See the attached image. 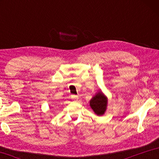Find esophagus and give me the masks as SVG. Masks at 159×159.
I'll use <instances>...</instances> for the list:
<instances>
[{"label":"esophagus","instance_id":"1","mask_svg":"<svg viewBox=\"0 0 159 159\" xmlns=\"http://www.w3.org/2000/svg\"><path fill=\"white\" fill-rule=\"evenodd\" d=\"M71 99H74V101H78V99H79V96L75 95H71Z\"/></svg>","mask_w":159,"mask_h":159}]
</instances>
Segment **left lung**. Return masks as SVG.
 <instances>
[{
    "mask_svg": "<svg viewBox=\"0 0 159 159\" xmlns=\"http://www.w3.org/2000/svg\"><path fill=\"white\" fill-rule=\"evenodd\" d=\"M90 106L93 111L98 116H102L106 111L107 107V98L104 95L101 91L96 94V95L91 99L90 101Z\"/></svg>",
    "mask_w": 159,
    "mask_h": 159,
    "instance_id": "8db88e82",
    "label": "left lung"
}]
</instances>
